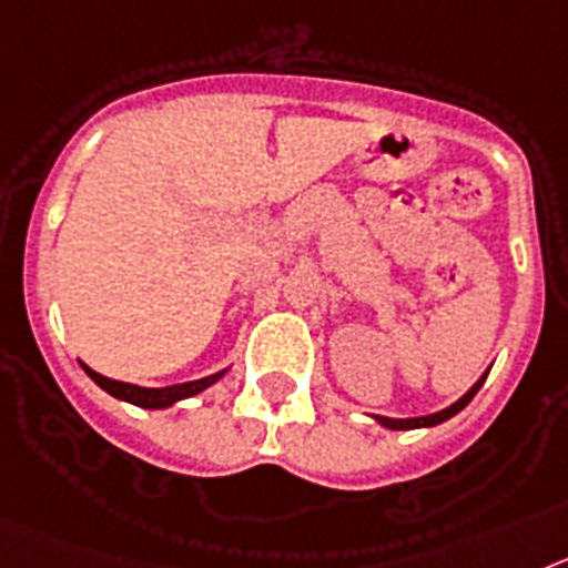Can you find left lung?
<instances>
[{
  "label": "left lung",
  "instance_id": "8db88e82",
  "mask_svg": "<svg viewBox=\"0 0 568 568\" xmlns=\"http://www.w3.org/2000/svg\"><path fill=\"white\" fill-rule=\"evenodd\" d=\"M486 377H489V372H483V377L477 379L475 386L468 388L466 394H463L460 400H455L448 408H443V412H434V414H423V417H406V420H400V417H379V414H374V420L379 423V426L386 428H394V432H408V428H432V426H440V423H446L448 417H455L457 412H463V408L471 403V397H475L477 392H480V386L486 383Z\"/></svg>",
  "mask_w": 568,
  "mask_h": 568
}]
</instances>
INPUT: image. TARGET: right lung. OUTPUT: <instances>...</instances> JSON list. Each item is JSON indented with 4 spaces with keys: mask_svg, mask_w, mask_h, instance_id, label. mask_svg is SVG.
<instances>
[{
    "mask_svg": "<svg viewBox=\"0 0 568 568\" xmlns=\"http://www.w3.org/2000/svg\"><path fill=\"white\" fill-rule=\"evenodd\" d=\"M82 368H85L88 377H91L100 388H105L111 397H116V400H125V403H134V406H140V408H168L180 400H189V397H194V394H200V392H205L209 386H214L216 379L229 372V368H223V372L209 374V377H202V379H191V383H176V386H165V388H145V386H134V383H122V379L105 377V374L93 372V368L85 366V363H82Z\"/></svg>",
    "mask_w": 568,
    "mask_h": 568,
    "instance_id": "1",
    "label": "right lung"
}]
</instances>
